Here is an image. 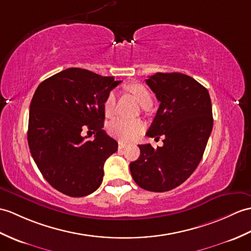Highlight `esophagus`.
<instances>
[{"mask_svg": "<svg viewBox=\"0 0 251 251\" xmlns=\"http://www.w3.org/2000/svg\"><path fill=\"white\" fill-rule=\"evenodd\" d=\"M126 147H127V143H125V142H123V141H119V149H120V150L124 149V148H126Z\"/></svg>", "mask_w": 251, "mask_h": 251, "instance_id": "34e87169", "label": "esophagus"}]
</instances>
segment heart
<instances>
[{
    "label": "heart",
    "instance_id": "heart-1",
    "mask_svg": "<svg viewBox=\"0 0 251 251\" xmlns=\"http://www.w3.org/2000/svg\"><path fill=\"white\" fill-rule=\"evenodd\" d=\"M128 91L132 93L137 98L139 103L143 107L145 103L152 102L150 91L141 83H132L127 86ZM116 96L114 92H110L103 102L104 115L111 118L115 111ZM144 123L141 120H130L126 118H116L108 125V131L110 135L123 141H130L137 138L144 129Z\"/></svg>",
    "mask_w": 251,
    "mask_h": 251
}]
</instances>
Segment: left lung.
<instances>
[{
	"label": "left lung",
	"mask_w": 251,
	"mask_h": 251,
	"mask_svg": "<svg viewBox=\"0 0 251 251\" xmlns=\"http://www.w3.org/2000/svg\"><path fill=\"white\" fill-rule=\"evenodd\" d=\"M145 82L160 102L148 137L164 145H139L140 156L130 162V173L140 187L164 192L177 187L200 164L213 129L208 91L180 73H157Z\"/></svg>",
	"instance_id": "1"
}]
</instances>
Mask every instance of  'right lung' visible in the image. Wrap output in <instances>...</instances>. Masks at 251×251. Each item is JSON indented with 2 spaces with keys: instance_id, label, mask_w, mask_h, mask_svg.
<instances>
[{
  "instance_id": "1",
  "label": "right lung",
  "mask_w": 251,
  "mask_h": 251,
  "mask_svg": "<svg viewBox=\"0 0 251 251\" xmlns=\"http://www.w3.org/2000/svg\"><path fill=\"white\" fill-rule=\"evenodd\" d=\"M119 83L73 67L46 79L35 91L28 148L43 176L62 194L84 197L100 186L104 161L118 151V142L102 129L103 102ZM82 130L96 132V139L87 140Z\"/></svg>"
}]
</instances>
